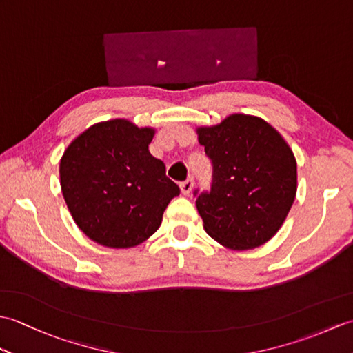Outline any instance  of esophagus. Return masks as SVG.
<instances>
[{"instance_id": "34e87169", "label": "esophagus", "mask_w": 353, "mask_h": 353, "mask_svg": "<svg viewBox=\"0 0 353 353\" xmlns=\"http://www.w3.org/2000/svg\"><path fill=\"white\" fill-rule=\"evenodd\" d=\"M192 186H194V179H192V177H188L185 182L181 183L182 194H185V196H188V194H190L191 190H192Z\"/></svg>"}]
</instances>
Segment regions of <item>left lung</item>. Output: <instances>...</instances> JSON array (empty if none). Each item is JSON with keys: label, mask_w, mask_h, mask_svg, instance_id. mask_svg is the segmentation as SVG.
Returning a JSON list of instances; mask_svg holds the SVG:
<instances>
[{"label": "left lung", "mask_w": 353, "mask_h": 353, "mask_svg": "<svg viewBox=\"0 0 353 353\" xmlns=\"http://www.w3.org/2000/svg\"><path fill=\"white\" fill-rule=\"evenodd\" d=\"M197 134L212 161L211 191H194L206 234L232 250L265 244L296 197L292 150L274 127L244 114L199 127Z\"/></svg>", "instance_id": "obj_1"}]
</instances>
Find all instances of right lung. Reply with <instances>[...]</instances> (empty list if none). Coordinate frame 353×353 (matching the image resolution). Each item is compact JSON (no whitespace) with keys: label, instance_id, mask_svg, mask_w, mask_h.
Wrapping results in <instances>:
<instances>
[{"label":"right lung","instance_id":"add662e5","mask_svg":"<svg viewBox=\"0 0 353 353\" xmlns=\"http://www.w3.org/2000/svg\"><path fill=\"white\" fill-rule=\"evenodd\" d=\"M152 127L123 118L97 123L74 139L61 159L62 194L80 230L112 249L144 243L181 194L150 154Z\"/></svg>","mask_w":353,"mask_h":353}]
</instances>
